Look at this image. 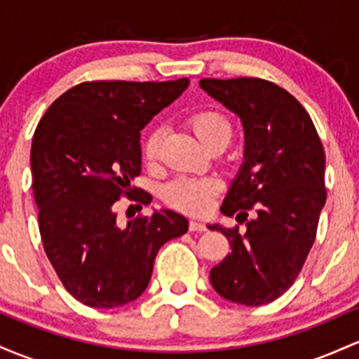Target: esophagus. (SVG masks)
I'll return each mask as SVG.
<instances>
[{
    "label": "esophagus",
    "instance_id": "esophagus-1",
    "mask_svg": "<svg viewBox=\"0 0 359 359\" xmlns=\"http://www.w3.org/2000/svg\"><path fill=\"white\" fill-rule=\"evenodd\" d=\"M188 229H190V232H203V231H207V225L201 224L200 220H190Z\"/></svg>",
    "mask_w": 359,
    "mask_h": 359
}]
</instances>
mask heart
<instances>
[{"label":"heart","mask_w":359,"mask_h":359,"mask_svg":"<svg viewBox=\"0 0 359 359\" xmlns=\"http://www.w3.org/2000/svg\"><path fill=\"white\" fill-rule=\"evenodd\" d=\"M191 130L207 149L225 147L232 139L231 120L219 110H200L188 118ZM163 147V128H152L144 139L142 156L147 164L158 163ZM220 191L215 178L203 176H178L164 188V200L171 207L190 213H203L210 208L213 198Z\"/></svg>","instance_id":"1"}]
</instances>
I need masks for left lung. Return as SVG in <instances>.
<instances>
[{
  "label": "left lung",
  "mask_w": 359,
  "mask_h": 359,
  "mask_svg": "<svg viewBox=\"0 0 359 359\" xmlns=\"http://www.w3.org/2000/svg\"><path fill=\"white\" fill-rule=\"evenodd\" d=\"M200 86L239 116L245 140L244 163L220 207L245 220V232L208 225L232 248L210 269V283L225 300L259 307L292 287L316 241L327 196L325 152L307 110L278 84L207 78Z\"/></svg>",
  "instance_id": "left-lung-1"
}]
</instances>
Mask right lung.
Returning <instances> with one entry per match:
<instances>
[{
	"instance_id": "add662e5",
	"label": "right lung",
	"mask_w": 359,
	"mask_h": 359,
	"mask_svg": "<svg viewBox=\"0 0 359 359\" xmlns=\"http://www.w3.org/2000/svg\"><path fill=\"white\" fill-rule=\"evenodd\" d=\"M176 81H86L60 95L32 140V190L43 249L64 288L88 307L139 299L161 245L188 231L180 213L116 222L122 196L147 205L130 181L140 175V130L188 88ZM142 208V207H140Z\"/></svg>"
}]
</instances>
